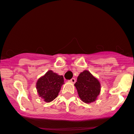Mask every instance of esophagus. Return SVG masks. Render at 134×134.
<instances>
[{"label": "esophagus", "instance_id": "1", "mask_svg": "<svg viewBox=\"0 0 134 134\" xmlns=\"http://www.w3.org/2000/svg\"><path fill=\"white\" fill-rule=\"evenodd\" d=\"M69 81L71 83H74L76 82V80L75 78H72L71 80H69Z\"/></svg>", "mask_w": 134, "mask_h": 134}]
</instances>
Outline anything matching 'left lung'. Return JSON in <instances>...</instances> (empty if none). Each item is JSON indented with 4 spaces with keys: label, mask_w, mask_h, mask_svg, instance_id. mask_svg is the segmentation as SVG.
<instances>
[{
    "label": "left lung",
    "mask_w": 134,
    "mask_h": 134,
    "mask_svg": "<svg viewBox=\"0 0 134 134\" xmlns=\"http://www.w3.org/2000/svg\"><path fill=\"white\" fill-rule=\"evenodd\" d=\"M74 85L79 97L85 103L95 101L100 93L101 85L99 80L86 70L80 73Z\"/></svg>",
    "instance_id": "left-lung-1"
}]
</instances>
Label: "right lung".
<instances>
[{
	"label": "right lung",
	"mask_w": 134,
	"mask_h": 134,
	"mask_svg": "<svg viewBox=\"0 0 134 134\" xmlns=\"http://www.w3.org/2000/svg\"><path fill=\"white\" fill-rule=\"evenodd\" d=\"M63 84V76L58 75L50 70L38 80L36 87L39 96L43 98L44 101L49 103L58 96Z\"/></svg>",
	"instance_id": "obj_1"
}]
</instances>
